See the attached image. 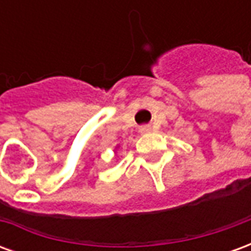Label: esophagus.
<instances>
[{
    "label": "esophagus",
    "mask_w": 251,
    "mask_h": 251,
    "mask_svg": "<svg viewBox=\"0 0 251 251\" xmlns=\"http://www.w3.org/2000/svg\"><path fill=\"white\" fill-rule=\"evenodd\" d=\"M151 129H152V127L149 125H144L140 127V133H148V131H151Z\"/></svg>",
    "instance_id": "34e87169"
}]
</instances>
